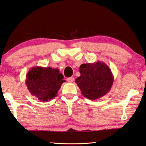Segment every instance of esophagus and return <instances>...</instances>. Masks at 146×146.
<instances>
[{
    "label": "esophagus",
    "mask_w": 146,
    "mask_h": 146,
    "mask_svg": "<svg viewBox=\"0 0 146 146\" xmlns=\"http://www.w3.org/2000/svg\"><path fill=\"white\" fill-rule=\"evenodd\" d=\"M74 77H70V78H67V81L68 82H69V83H71V82H73V81H74Z\"/></svg>",
    "instance_id": "34e87169"
}]
</instances>
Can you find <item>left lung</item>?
Instances as JSON below:
<instances>
[{
    "label": "left lung",
    "mask_w": 146,
    "mask_h": 146,
    "mask_svg": "<svg viewBox=\"0 0 146 146\" xmlns=\"http://www.w3.org/2000/svg\"><path fill=\"white\" fill-rule=\"evenodd\" d=\"M80 76L75 80L82 95L91 100L103 97L110 91L114 77L104 62L82 64L79 68Z\"/></svg>",
    "instance_id": "left-lung-1"
}]
</instances>
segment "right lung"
I'll list each match as a JSON object with an SVG mask.
<instances>
[{
    "instance_id": "1",
    "label": "right lung",
    "mask_w": 146,
    "mask_h": 146,
    "mask_svg": "<svg viewBox=\"0 0 146 146\" xmlns=\"http://www.w3.org/2000/svg\"><path fill=\"white\" fill-rule=\"evenodd\" d=\"M58 69L33 67L26 75V84L32 95L42 102L55 97L65 80Z\"/></svg>"
}]
</instances>
